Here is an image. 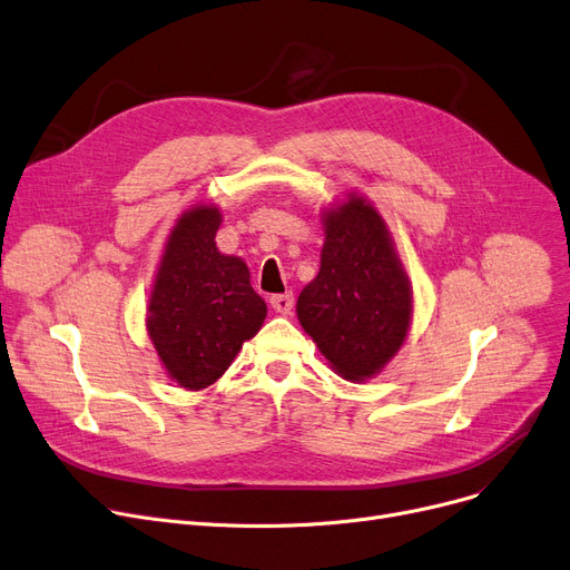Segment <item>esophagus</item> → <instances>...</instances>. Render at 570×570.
<instances>
[{"mask_svg": "<svg viewBox=\"0 0 570 570\" xmlns=\"http://www.w3.org/2000/svg\"><path fill=\"white\" fill-rule=\"evenodd\" d=\"M269 304H272V308H274L276 313L289 315L292 308H294V296H292V292H287V294H274V296L269 298Z\"/></svg>", "mask_w": 570, "mask_h": 570, "instance_id": "1", "label": "esophagus"}]
</instances>
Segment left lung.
I'll use <instances>...</instances> for the list:
<instances>
[{
  "instance_id": "8db88e82",
  "label": "left lung",
  "mask_w": 570,
  "mask_h": 570,
  "mask_svg": "<svg viewBox=\"0 0 570 570\" xmlns=\"http://www.w3.org/2000/svg\"><path fill=\"white\" fill-rule=\"evenodd\" d=\"M320 274L296 298L298 324L347 382L377 377L405 345L414 292L380 209L361 193L320 212Z\"/></svg>"
}]
</instances>
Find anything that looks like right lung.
<instances>
[{"label": "right lung", "mask_w": 570, "mask_h": 570, "mask_svg": "<svg viewBox=\"0 0 570 570\" xmlns=\"http://www.w3.org/2000/svg\"><path fill=\"white\" fill-rule=\"evenodd\" d=\"M220 223L223 212L212 203L175 220L147 298V336L165 375L186 391L212 386L266 317L246 262L216 246Z\"/></svg>", "instance_id": "1"}]
</instances>
